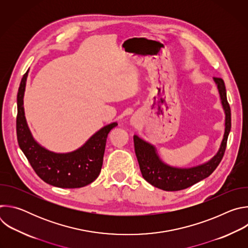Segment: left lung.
Listing matches in <instances>:
<instances>
[{
    "instance_id": "left-lung-1",
    "label": "left lung",
    "mask_w": 248,
    "mask_h": 248,
    "mask_svg": "<svg viewBox=\"0 0 248 248\" xmlns=\"http://www.w3.org/2000/svg\"><path fill=\"white\" fill-rule=\"evenodd\" d=\"M214 81L217 84L223 108L226 114V127L220 149L210 161L197 167L188 169L170 167L161 161L153 145L139 138L137 135L133 136L135 155L141 173H142L144 180L153 186L166 191H178L186 189L208 178L222 161L226 151L228 136L232 126L231 108L227 100V91L224 80L220 78H214Z\"/></svg>"
}]
</instances>
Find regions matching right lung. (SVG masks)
Wrapping results in <instances>:
<instances>
[{
	"mask_svg": "<svg viewBox=\"0 0 248 248\" xmlns=\"http://www.w3.org/2000/svg\"><path fill=\"white\" fill-rule=\"evenodd\" d=\"M27 74L28 70L23 75L17 92L16 136L32 169L42 181L61 188H78L93 183L102 169L108 134L118 124L102 127L76 151L60 154L45 149L32 137L24 116L23 95Z\"/></svg>",
	"mask_w": 248,
	"mask_h": 248,
	"instance_id": "right-lung-1",
	"label": "right lung"
}]
</instances>
